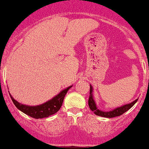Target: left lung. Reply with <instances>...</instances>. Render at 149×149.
Returning a JSON list of instances; mask_svg holds the SVG:
<instances>
[{
  "label": "left lung",
  "instance_id": "left-lung-1",
  "mask_svg": "<svg viewBox=\"0 0 149 149\" xmlns=\"http://www.w3.org/2000/svg\"><path fill=\"white\" fill-rule=\"evenodd\" d=\"M138 98L134 101H132L131 103L126 104L122 106L117 107L114 109L110 110L108 112L105 111H102V110L98 109L97 106V104L95 102L93 98V88L90 84V94H89V99H88V106L90 108V109L97 116H100L102 117H106V118H112V117H116V116H119L124 114L125 112H127L128 110L131 109L132 107L137 102Z\"/></svg>",
  "mask_w": 149,
  "mask_h": 149
}]
</instances>
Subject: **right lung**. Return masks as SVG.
<instances>
[{
    "label": "right lung",
    "mask_w": 149,
    "mask_h": 149,
    "mask_svg": "<svg viewBox=\"0 0 149 149\" xmlns=\"http://www.w3.org/2000/svg\"><path fill=\"white\" fill-rule=\"evenodd\" d=\"M72 87V85L66 88L65 89L61 91L56 96L52 97L51 100L46 101L44 104H41L39 105H35V106L25 105L23 104L19 103L12 97L11 94H9V95H10V97L15 104V106L17 107L20 111L33 118L41 119L45 118V117H49V116L53 115L56 112H58L63 104V100H64L65 95L67 93L68 89L71 88Z\"/></svg>",
    "instance_id": "add662e5"
}]
</instances>
